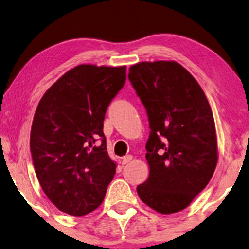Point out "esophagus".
Instances as JSON below:
<instances>
[{
	"mask_svg": "<svg viewBox=\"0 0 249 249\" xmlns=\"http://www.w3.org/2000/svg\"><path fill=\"white\" fill-rule=\"evenodd\" d=\"M134 159L132 158V155H127V156H124V159H122V164H128L129 162H131V160Z\"/></svg>",
	"mask_w": 249,
	"mask_h": 249,
	"instance_id": "1",
	"label": "esophagus"
}]
</instances>
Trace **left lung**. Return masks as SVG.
<instances>
[{"label": "left lung", "instance_id": "8db88e82", "mask_svg": "<svg viewBox=\"0 0 249 249\" xmlns=\"http://www.w3.org/2000/svg\"><path fill=\"white\" fill-rule=\"evenodd\" d=\"M129 80L147 111L149 177L137 187L142 202L161 214L186 209L216 168L217 138L209 101L176 61L139 62Z\"/></svg>", "mask_w": 249, "mask_h": 249}]
</instances>
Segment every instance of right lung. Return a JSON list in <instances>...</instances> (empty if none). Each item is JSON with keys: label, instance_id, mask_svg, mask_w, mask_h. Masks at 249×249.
<instances>
[{"label": "right lung", "instance_id": "right-lung-1", "mask_svg": "<svg viewBox=\"0 0 249 249\" xmlns=\"http://www.w3.org/2000/svg\"><path fill=\"white\" fill-rule=\"evenodd\" d=\"M125 69L74 67L45 91L36 108L30 151L37 179L47 198L69 215L84 216L96 210L115 175L117 163L107 154L103 121L125 83Z\"/></svg>", "mask_w": 249, "mask_h": 249}]
</instances>
